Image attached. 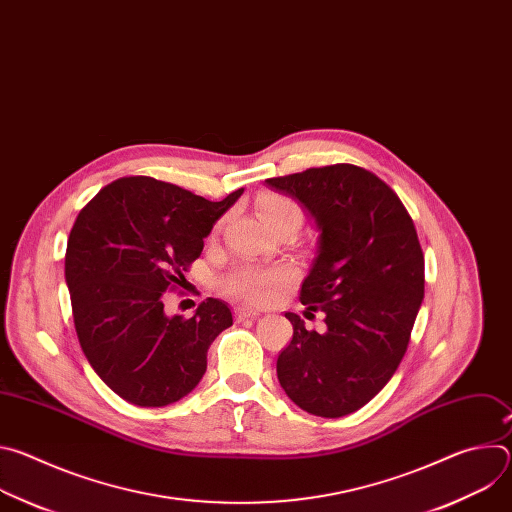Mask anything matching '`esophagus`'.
Here are the masks:
<instances>
[{
  "label": "esophagus",
  "instance_id": "esophagus-1",
  "mask_svg": "<svg viewBox=\"0 0 512 512\" xmlns=\"http://www.w3.org/2000/svg\"><path fill=\"white\" fill-rule=\"evenodd\" d=\"M257 316H259V312H257V310H253V308H247V306H239V308H235V318H237L239 322L249 320V318H257Z\"/></svg>",
  "mask_w": 512,
  "mask_h": 512
}]
</instances>
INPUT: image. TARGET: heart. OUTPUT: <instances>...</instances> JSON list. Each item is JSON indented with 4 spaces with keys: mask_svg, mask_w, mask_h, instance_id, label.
Here are the masks:
<instances>
[{
    "mask_svg": "<svg viewBox=\"0 0 512 512\" xmlns=\"http://www.w3.org/2000/svg\"><path fill=\"white\" fill-rule=\"evenodd\" d=\"M259 208H261V218L265 221V225H271L285 216H300V208L296 206V202L279 194H265L261 198ZM289 277H291V271L285 267L243 265L229 275L227 289L237 298H243L249 302H265Z\"/></svg>",
    "mask_w": 512,
    "mask_h": 512,
    "instance_id": "b5f03b06",
    "label": "heart"
}]
</instances>
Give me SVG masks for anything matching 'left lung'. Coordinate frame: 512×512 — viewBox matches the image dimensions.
<instances>
[{
  "label": "left lung",
  "instance_id": "1",
  "mask_svg": "<svg viewBox=\"0 0 512 512\" xmlns=\"http://www.w3.org/2000/svg\"><path fill=\"white\" fill-rule=\"evenodd\" d=\"M265 184L298 200L314 221L316 257L300 300L326 314L322 334L285 314L294 338L277 356L279 385L312 415L354 413L395 375L423 302L413 221L381 178L350 164Z\"/></svg>",
  "mask_w": 512,
  "mask_h": 512
}]
</instances>
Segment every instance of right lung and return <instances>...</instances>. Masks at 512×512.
I'll list each match as a JSON object with an SVG mask.
<instances>
[{
	"instance_id": "right-lung-1",
	"label": "right lung",
	"mask_w": 512,
	"mask_h": 512,
	"mask_svg": "<svg viewBox=\"0 0 512 512\" xmlns=\"http://www.w3.org/2000/svg\"><path fill=\"white\" fill-rule=\"evenodd\" d=\"M245 192L210 202L148 176L105 186L70 231L64 279L81 348L121 399L164 407L196 389L214 338L233 326L221 300L192 318L168 316L162 296L182 285L212 227Z\"/></svg>"
}]
</instances>
